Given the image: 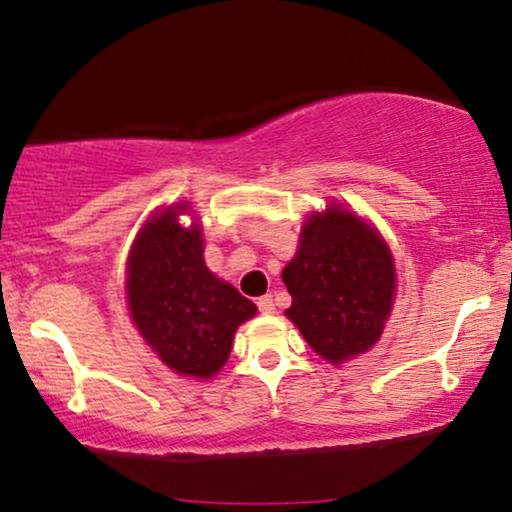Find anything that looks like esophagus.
Listing matches in <instances>:
<instances>
[{"instance_id":"obj_1","label":"esophagus","mask_w":512,"mask_h":512,"mask_svg":"<svg viewBox=\"0 0 512 512\" xmlns=\"http://www.w3.org/2000/svg\"><path fill=\"white\" fill-rule=\"evenodd\" d=\"M257 309H260L262 313H274V311H276L274 297H271V295H264V297L257 299Z\"/></svg>"}]
</instances>
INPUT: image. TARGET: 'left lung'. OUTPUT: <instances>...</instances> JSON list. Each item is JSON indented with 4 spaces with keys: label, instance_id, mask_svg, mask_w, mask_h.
Instances as JSON below:
<instances>
[{
    "label": "left lung",
    "instance_id": "obj_1",
    "mask_svg": "<svg viewBox=\"0 0 512 512\" xmlns=\"http://www.w3.org/2000/svg\"><path fill=\"white\" fill-rule=\"evenodd\" d=\"M292 295L285 311L318 356L339 365L381 337L391 313V252L365 220L342 208L311 215L299 250L283 269Z\"/></svg>",
    "mask_w": 512,
    "mask_h": 512
}]
</instances>
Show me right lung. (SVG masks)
Here are the masks:
<instances>
[{
    "label": "right lung",
    "mask_w": 512,
    "mask_h": 512,
    "mask_svg": "<svg viewBox=\"0 0 512 512\" xmlns=\"http://www.w3.org/2000/svg\"><path fill=\"white\" fill-rule=\"evenodd\" d=\"M185 203L166 208L142 227L128 262L133 323L163 363L177 374L213 377L227 363L236 327L255 316V304L210 274L201 229L180 227Z\"/></svg>",
    "instance_id": "add662e5"
}]
</instances>
